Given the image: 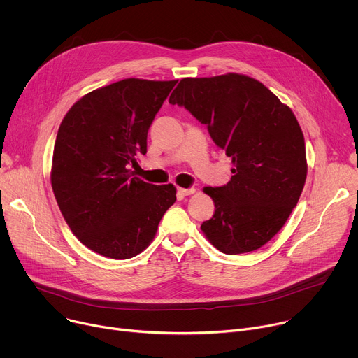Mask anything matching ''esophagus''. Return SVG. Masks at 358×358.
I'll return each instance as SVG.
<instances>
[{
    "label": "esophagus",
    "mask_w": 358,
    "mask_h": 358,
    "mask_svg": "<svg viewBox=\"0 0 358 358\" xmlns=\"http://www.w3.org/2000/svg\"><path fill=\"white\" fill-rule=\"evenodd\" d=\"M195 192V188H177V196L184 198L187 195H191Z\"/></svg>",
    "instance_id": "34e87169"
}]
</instances>
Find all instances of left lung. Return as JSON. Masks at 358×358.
Returning <instances> with one entry per match:
<instances>
[{
  "label": "left lung",
  "instance_id": "8db88e82",
  "mask_svg": "<svg viewBox=\"0 0 358 358\" xmlns=\"http://www.w3.org/2000/svg\"><path fill=\"white\" fill-rule=\"evenodd\" d=\"M206 124L232 159L224 187H203L215 206L201 229L222 253L257 250L285 225L300 198L306 147L292 109L264 83L241 73L184 78L170 96Z\"/></svg>",
  "mask_w": 358,
  "mask_h": 358
}]
</instances>
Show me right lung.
<instances>
[{
  "label": "right lung",
  "mask_w": 358,
  "mask_h": 358,
  "mask_svg": "<svg viewBox=\"0 0 358 358\" xmlns=\"http://www.w3.org/2000/svg\"><path fill=\"white\" fill-rule=\"evenodd\" d=\"M177 80L129 78L80 97L54 147L50 184L73 235L90 250L129 259L155 239L176 202L173 184H148L130 164L147 152V133Z\"/></svg>",
  "instance_id": "obj_1"
}]
</instances>
